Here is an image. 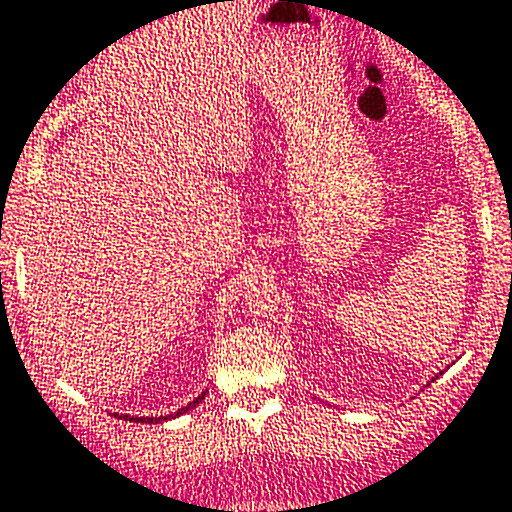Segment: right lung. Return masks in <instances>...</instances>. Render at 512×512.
Listing matches in <instances>:
<instances>
[{
    "mask_svg": "<svg viewBox=\"0 0 512 512\" xmlns=\"http://www.w3.org/2000/svg\"><path fill=\"white\" fill-rule=\"evenodd\" d=\"M203 397H206V392H201V395L196 397V400L193 402H188L186 407H181L179 412H174V414H161V417H134V414H120V412H115V417H120V419H129V422H142V424H157V422H166V419H176V417H181V414H186L188 410H193V407L198 405V402L203 400Z\"/></svg>",
    "mask_w": 512,
    "mask_h": 512,
    "instance_id": "right-lung-1",
    "label": "right lung"
}]
</instances>
